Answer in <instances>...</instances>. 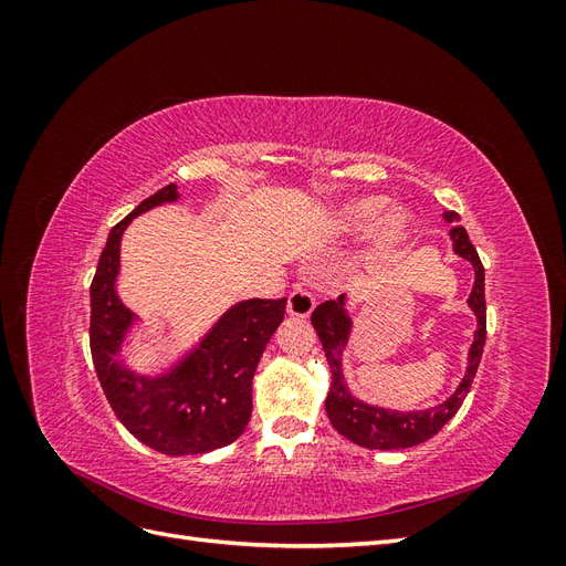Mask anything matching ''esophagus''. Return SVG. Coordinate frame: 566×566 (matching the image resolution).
I'll list each match as a JSON object with an SVG mask.
<instances>
[{
    "instance_id": "34e87169",
    "label": "esophagus",
    "mask_w": 566,
    "mask_h": 566,
    "mask_svg": "<svg viewBox=\"0 0 566 566\" xmlns=\"http://www.w3.org/2000/svg\"><path fill=\"white\" fill-rule=\"evenodd\" d=\"M316 306V297L310 293L306 287H295L293 293L287 295V304H285V312L290 316H297V318H306Z\"/></svg>"
}]
</instances>
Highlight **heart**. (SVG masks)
Returning a JSON list of instances; mask_svg holds the SVG:
<instances>
[{
    "label": "heart",
    "instance_id": "obj_1",
    "mask_svg": "<svg viewBox=\"0 0 566 566\" xmlns=\"http://www.w3.org/2000/svg\"><path fill=\"white\" fill-rule=\"evenodd\" d=\"M389 200L380 196L349 200L328 217L325 229L333 235H358L375 229V245L391 248L401 243L410 231V214L406 210H389Z\"/></svg>",
    "mask_w": 566,
    "mask_h": 566
}]
</instances>
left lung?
Here are the masks:
<instances>
[{
	"instance_id": "8db88e82",
	"label": "left lung",
	"mask_w": 566,
	"mask_h": 566,
	"mask_svg": "<svg viewBox=\"0 0 566 566\" xmlns=\"http://www.w3.org/2000/svg\"><path fill=\"white\" fill-rule=\"evenodd\" d=\"M443 219L451 229V241L455 254L468 260L474 269V287L470 293V310L476 316V331L472 347L468 352V370L465 378L460 380L458 389L451 394L447 401H441L432 408L424 410H389L382 406H370L361 399H356L345 382V373H342V354L347 349V342L352 335V316L347 314V297L339 295L337 300H328L318 304L312 314V325L318 333L323 345L325 358L331 366V391L325 397V413H328L335 430L347 437L349 441L358 443L364 449H378V451H394V449H410L418 443L434 437L443 424H447L458 408L465 401L470 385L476 375L479 361H482L484 342H486V300H484V266L474 245L470 243L468 231L458 227L455 212H443Z\"/></svg>"
}]
</instances>
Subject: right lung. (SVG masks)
<instances>
[{"label": "right lung", "mask_w": 566, "mask_h": 566, "mask_svg": "<svg viewBox=\"0 0 566 566\" xmlns=\"http://www.w3.org/2000/svg\"><path fill=\"white\" fill-rule=\"evenodd\" d=\"M175 200L177 184H169L113 227L90 290V345L117 420L153 451L196 455L227 447L245 432L254 370L285 316V297L233 304L191 352L160 375H139L119 361V347L136 321L115 290L119 241L134 217Z\"/></svg>", "instance_id": "1"}]
</instances>
